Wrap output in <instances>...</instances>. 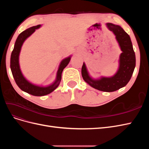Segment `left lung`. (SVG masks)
Instances as JSON below:
<instances>
[{
    "label": "left lung",
    "instance_id": "left-lung-1",
    "mask_svg": "<svg viewBox=\"0 0 149 149\" xmlns=\"http://www.w3.org/2000/svg\"><path fill=\"white\" fill-rule=\"evenodd\" d=\"M107 28L116 36L122 53L119 56V68L116 73L110 77L101 76L94 79L89 75L84 63L81 69L83 78L85 82L94 89L104 92H113L126 86L132 77L136 67V55L129 35L120 26L107 23Z\"/></svg>",
    "mask_w": 149,
    "mask_h": 149
}]
</instances>
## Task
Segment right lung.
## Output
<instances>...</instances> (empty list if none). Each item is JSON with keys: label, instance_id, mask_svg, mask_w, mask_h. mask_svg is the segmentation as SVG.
<instances>
[{"label": "right lung", "instance_id": "right-lung-1", "mask_svg": "<svg viewBox=\"0 0 149 149\" xmlns=\"http://www.w3.org/2000/svg\"><path fill=\"white\" fill-rule=\"evenodd\" d=\"M42 25H38L37 26H31V27L22 31L18 36L16 40L14 48H13L10 57V69L16 84L22 91L35 96L47 95L57 88L61 81L62 72L65 68L68 65L71 57V56L66 57L60 62L56 73L55 80L52 84L47 86H42L34 84L25 78V76L22 73L19 64V55L21 48L26 39L33 33L35 30L38 29Z\"/></svg>", "mask_w": 149, "mask_h": 149}]
</instances>
